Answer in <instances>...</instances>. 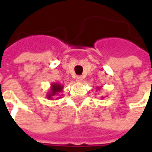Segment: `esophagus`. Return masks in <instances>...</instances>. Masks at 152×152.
I'll return each instance as SVG.
<instances>
[{
  "instance_id": "obj_1",
  "label": "esophagus",
  "mask_w": 152,
  "mask_h": 152,
  "mask_svg": "<svg viewBox=\"0 0 152 152\" xmlns=\"http://www.w3.org/2000/svg\"><path fill=\"white\" fill-rule=\"evenodd\" d=\"M82 80H83V78L81 76H77L76 77V81L77 82H82Z\"/></svg>"
}]
</instances>
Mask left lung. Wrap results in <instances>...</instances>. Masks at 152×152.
I'll list each match as a JSON object with an SVG mask.
<instances>
[{"mask_svg": "<svg viewBox=\"0 0 152 152\" xmlns=\"http://www.w3.org/2000/svg\"><path fill=\"white\" fill-rule=\"evenodd\" d=\"M100 88H101V87H96V90H99ZM103 98H104V97H102V99H103Z\"/></svg>", "mask_w": 152, "mask_h": 152, "instance_id": "8db88e82", "label": "left lung"}]
</instances>
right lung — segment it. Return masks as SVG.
<instances>
[{
	"instance_id": "add662e5",
	"label": "right lung",
	"mask_w": 152,
	"mask_h": 152,
	"mask_svg": "<svg viewBox=\"0 0 152 152\" xmlns=\"http://www.w3.org/2000/svg\"><path fill=\"white\" fill-rule=\"evenodd\" d=\"M62 89H63V85L59 84V83H52L50 85V91L47 92L46 94V98L49 99V100H53L54 98L58 99L60 97H56L58 96L61 92H62Z\"/></svg>"
}]
</instances>
